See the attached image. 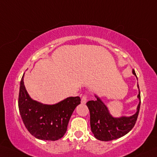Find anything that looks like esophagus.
<instances>
[{"mask_svg": "<svg viewBox=\"0 0 157 157\" xmlns=\"http://www.w3.org/2000/svg\"><path fill=\"white\" fill-rule=\"evenodd\" d=\"M87 103V97L86 95H83L81 98V103L86 104Z\"/></svg>", "mask_w": 157, "mask_h": 157, "instance_id": "1", "label": "esophagus"}]
</instances>
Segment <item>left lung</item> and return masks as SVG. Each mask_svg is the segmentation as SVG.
<instances>
[{"label":"left lung","mask_w":157,"mask_h":157,"mask_svg":"<svg viewBox=\"0 0 157 157\" xmlns=\"http://www.w3.org/2000/svg\"><path fill=\"white\" fill-rule=\"evenodd\" d=\"M132 73L136 76L134 70H132ZM137 87L139 89L137 98H139V103L137 105L136 113L130 117H114L112 116L108 107L97 94H95L97 100L90 101L86 103L90 113L91 130L96 139L102 141L117 139L125 136L133 128L138 117L141 105L139 84H137Z\"/></svg>","instance_id":"8db88e82"}]
</instances>
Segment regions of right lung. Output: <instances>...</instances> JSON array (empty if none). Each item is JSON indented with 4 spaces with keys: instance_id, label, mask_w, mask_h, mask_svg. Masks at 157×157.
Returning <instances> with one entry per match:
<instances>
[{
    "instance_id": "1",
    "label": "right lung",
    "mask_w": 157,
    "mask_h": 157,
    "mask_svg": "<svg viewBox=\"0 0 157 157\" xmlns=\"http://www.w3.org/2000/svg\"><path fill=\"white\" fill-rule=\"evenodd\" d=\"M23 78L24 74L20 83L18 108L27 130L40 140L56 141L62 138L74 110L81 103L80 97H68L53 105L43 104L30 97Z\"/></svg>"
}]
</instances>
